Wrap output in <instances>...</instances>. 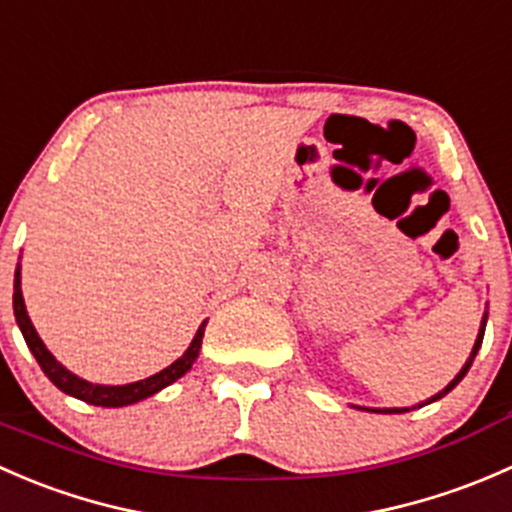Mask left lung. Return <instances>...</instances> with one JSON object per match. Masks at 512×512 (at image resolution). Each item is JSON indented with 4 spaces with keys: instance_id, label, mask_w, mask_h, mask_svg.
I'll return each mask as SVG.
<instances>
[{
    "instance_id": "left-lung-1",
    "label": "left lung",
    "mask_w": 512,
    "mask_h": 512,
    "mask_svg": "<svg viewBox=\"0 0 512 512\" xmlns=\"http://www.w3.org/2000/svg\"><path fill=\"white\" fill-rule=\"evenodd\" d=\"M485 322H488V309H485L483 312V319H480V329H478V337H476V344H473V352H471V356H468L466 359V364L461 366V371H458L456 376H453V381L451 384L446 386V389H441L438 391L436 396H431V399H426V401H421V404L418 406H414V409H421V406H426V404H431V401H438V399H443V396L448 394V391L451 389H456L458 384H461V379L463 376L468 374V369H471V364H473V359H476V354H478V349H480V344H483V334H485ZM356 409H361V411H376V414H404V411H411V409H366V406H356Z\"/></svg>"
}]
</instances>
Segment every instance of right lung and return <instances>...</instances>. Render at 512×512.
Instances as JSON below:
<instances>
[{
  "label": "right lung",
  "instance_id": "right-lung-1",
  "mask_svg": "<svg viewBox=\"0 0 512 512\" xmlns=\"http://www.w3.org/2000/svg\"><path fill=\"white\" fill-rule=\"evenodd\" d=\"M19 260H22V257H19ZM14 317H17V324L19 329H22L29 352H32L34 359L39 361L41 371L49 376L51 384H54L56 389L64 391V394L74 396V399H81L86 401V404H94V406H103V409H118V406L138 404V401L158 394L160 389H165V386H170L173 381H178L180 376L188 374V371L193 369L195 359H198L200 347H203L205 324H208V319H205V322L198 327V332H195L190 347L183 352V356L175 359L170 366H165V369H160L158 374L148 376V379H141V381H133V384L108 386V384H91V381L76 376L74 371L66 369L61 361H56V356L46 349L44 342H41L32 319H29L27 304H24V297H22V265H17V272H14Z\"/></svg>",
  "mask_w": 512,
  "mask_h": 512
}]
</instances>
